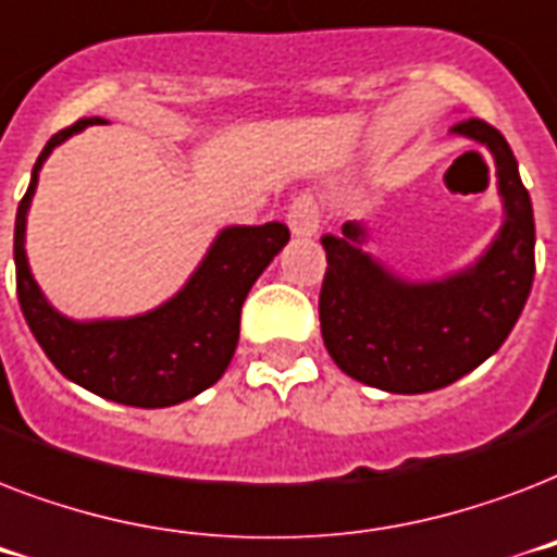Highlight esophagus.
Listing matches in <instances>:
<instances>
[{
    "mask_svg": "<svg viewBox=\"0 0 557 557\" xmlns=\"http://www.w3.org/2000/svg\"><path fill=\"white\" fill-rule=\"evenodd\" d=\"M288 227L295 236H314L318 227H321V210H318V201L312 196H297L292 201V208L286 213Z\"/></svg>",
    "mask_w": 557,
    "mask_h": 557,
    "instance_id": "obj_1",
    "label": "esophagus"
}]
</instances>
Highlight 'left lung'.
Segmentation results:
<instances>
[{
    "label": "left lung",
    "mask_w": 557,
    "mask_h": 557,
    "mask_svg": "<svg viewBox=\"0 0 557 557\" xmlns=\"http://www.w3.org/2000/svg\"><path fill=\"white\" fill-rule=\"evenodd\" d=\"M450 133L483 144L497 168L503 225L474 265L413 283L361 248V222L321 239L323 344L347 375L387 393H431L476 370L509 338L535 280V216L515 152L480 117L459 121Z\"/></svg>",
    "instance_id": "8db88e82"
}]
</instances>
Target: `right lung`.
<instances>
[{"mask_svg":"<svg viewBox=\"0 0 557 557\" xmlns=\"http://www.w3.org/2000/svg\"><path fill=\"white\" fill-rule=\"evenodd\" d=\"M100 117H81L51 135L42 147L30 185L16 208L13 262L16 295L34 338L65 379L117 405L170 407L216 384L234 358L239 312L251 286L288 243L283 222L231 225L193 271L178 295L152 312L112 321H72L48 304L25 257V219L39 170L54 147Z\"/></svg>","mask_w":557,"mask_h":557,"instance_id":"obj_1","label":"right lung"}]
</instances>
